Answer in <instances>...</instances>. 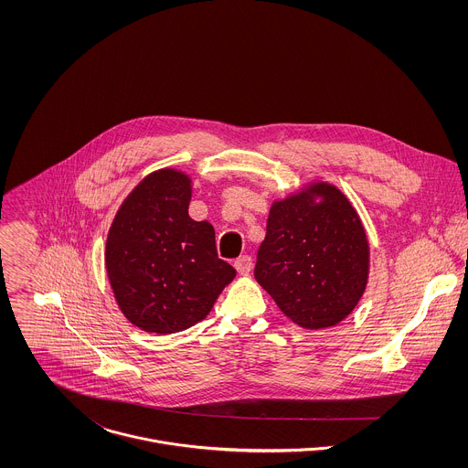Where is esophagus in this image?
<instances>
[{"instance_id":"34e87169","label":"esophagus","mask_w":468,"mask_h":468,"mask_svg":"<svg viewBox=\"0 0 468 468\" xmlns=\"http://www.w3.org/2000/svg\"><path fill=\"white\" fill-rule=\"evenodd\" d=\"M234 267L241 275H247L252 270V258L250 256H241L234 261Z\"/></svg>"}]
</instances>
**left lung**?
Here are the masks:
<instances>
[{
    "mask_svg": "<svg viewBox=\"0 0 468 468\" xmlns=\"http://www.w3.org/2000/svg\"><path fill=\"white\" fill-rule=\"evenodd\" d=\"M254 275L301 328L344 321L369 275V243L351 201L326 182L273 201Z\"/></svg>",
    "mask_w": 468,
    "mask_h": 468,
    "instance_id": "obj_1",
    "label": "left lung"
}]
</instances>
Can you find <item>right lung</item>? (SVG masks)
Wrapping results in <instances>:
<instances>
[{
  "instance_id": "add662e5",
  "label": "right lung",
  "mask_w": 468,
  "mask_h": 468,
  "mask_svg": "<svg viewBox=\"0 0 468 468\" xmlns=\"http://www.w3.org/2000/svg\"><path fill=\"white\" fill-rule=\"evenodd\" d=\"M191 178L147 175L122 201L106 239V271L124 317L147 334L203 321L236 270L218 258L214 229L189 216Z\"/></svg>"
}]
</instances>
